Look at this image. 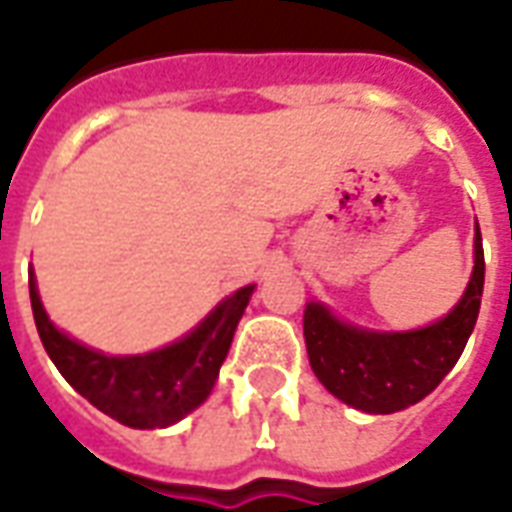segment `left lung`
Listing matches in <instances>:
<instances>
[{
  "instance_id": "obj_1",
  "label": "left lung",
  "mask_w": 512,
  "mask_h": 512,
  "mask_svg": "<svg viewBox=\"0 0 512 512\" xmlns=\"http://www.w3.org/2000/svg\"><path fill=\"white\" fill-rule=\"evenodd\" d=\"M485 257L474 219V268L458 304L444 318L408 332H376L337 318L326 304L304 310V340L312 373L345 406L365 414H395L428 397L461 359L480 312Z\"/></svg>"
}]
</instances>
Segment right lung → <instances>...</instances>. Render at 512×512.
Listing matches in <instances>:
<instances>
[{
	"label": "right lung",
	"mask_w": 512,
	"mask_h": 512,
	"mask_svg": "<svg viewBox=\"0 0 512 512\" xmlns=\"http://www.w3.org/2000/svg\"><path fill=\"white\" fill-rule=\"evenodd\" d=\"M252 293L255 285L238 288L189 334L164 348L112 356L73 340L51 323L40 301L35 271H29L32 315L51 362L98 411L136 430L169 428L208 400Z\"/></svg>",
	"instance_id": "right-lung-1"
}]
</instances>
